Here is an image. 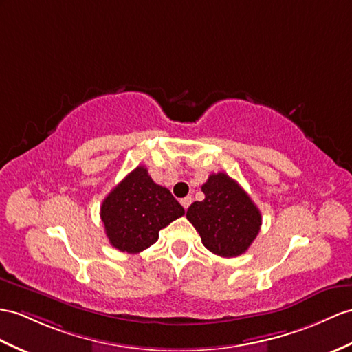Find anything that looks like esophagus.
Segmentation results:
<instances>
[{"instance_id":"obj_1","label":"esophagus","mask_w":352,"mask_h":352,"mask_svg":"<svg viewBox=\"0 0 352 352\" xmlns=\"http://www.w3.org/2000/svg\"><path fill=\"white\" fill-rule=\"evenodd\" d=\"M192 203V199H191V197H185V199H182L181 200V204L184 206V209L186 210L188 208H190V204Z\"/></svg>"}]
</instances>
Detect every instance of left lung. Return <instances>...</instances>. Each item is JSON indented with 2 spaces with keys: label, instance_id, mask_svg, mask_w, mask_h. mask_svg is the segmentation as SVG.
I'll return each mask as SVG.
<instances>
[{
  "label": "left lung",
  "instance_id": "8db88e82",
  "mask_svg": "<svg viewBox=\"0 0 352 352\" xmlns=\"http://www.w3.org/2000/svg\"><path fill=\"white\" fill-rule=\"evenodd\" d=\"M201 191L204 200L194 201L186 218L203 245L226 258L246 252L261 227V213L251 197L226 173L210 175Z\"/></svg>",
  "mask_w": 352,
  "mask_h": 352
}]
</instances>
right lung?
<instances>
[{"mask_svg": "<svg viewBox=\"0 0 352 352\" xmlns=\"http://www.w3.org/2000/svg\"><path fill=\"white\" fill-rule=\"evenodd\" d=\"M184 215L182 206L167 188L152 181L143 166L110 191L100 212L110 245L128 254L146 250L158 241L161 228Z\"/></svg>", "mask_w": 352, "mask_h": 352, "instance_id": "add662e5", "label": "right lung"}]
</instances>
